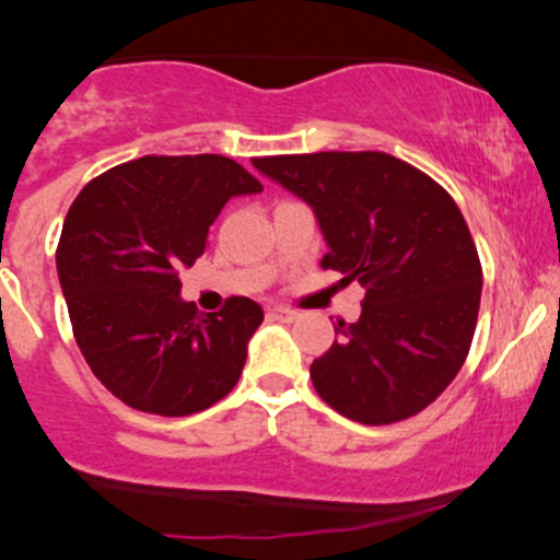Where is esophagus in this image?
<instances>
[{"label": "esophagus", "instance_id": "34e87169", "mask_svg": "<svg viewBox=\"0 0 560 560\" xmlns=\"http://www.w3.org/2000/svg\"><path fill=\"white\" fill-rule=\"evenodd\" d=\"M268 316H270V319H279V322H295L301 314H298L295 308L273 306V308H268Z\"/></svg>", "mask_w": 560, "mask_h": 560}]
</instances>
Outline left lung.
Wrapping results in <instances>:
<instances>
[{"mask_svg":"<svg viewBox=\"0 0 560 560\" xmlns=\"http://www.w3.org/2000/svg\"><path fill=\"white\" fill-rule=\"evenodd\" d=\"M314 208L322 268L365 290L363 314L338 319V341L312 363L319 398L363 425L415 417L466 363L482 265L444 186L382 151H319L254 160Z\"/></svg>","mask_w":560,"mask_h":560,"instance_id":"obj_1","label":"left lung"}]
</instances>
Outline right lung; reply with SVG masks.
I'll return each instance as SVG.
<instances>
[{
    "label": "right lung",
    "mask_w": 560,
    "mask_h": 560,
    "mask_svg": "<svg viewBox=\"0 0 560 560\" xmlns=\"http://www.w3.org/2000/svg\"><path fill=\"white\" fill-rule=\"evenodd\" d=\"M262 184L230 156H140L89 180L56 248L72 332L103 385L138 411L186 417L241 380L262 306L228 298L200 314L180 301V268L235 195Z\"/></svg>",
    "instance_id": "1"
}]
</instances>
